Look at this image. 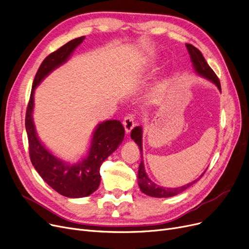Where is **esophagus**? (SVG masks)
<instances>
[{"label": "esophagus", "instance_id": "esophagus-1", "mask_svg": "<svg viewBox=\"0 0 249 249\" xmlns=\"http://www.w3.org/2000/svg\"><path fill=\"white\" fill-rule=\"evenodd\" d=\"M123 124L124 126V131L126 134H128L129 132L132 131L133 127L135 126V117L134 115H126L124 118V122H123Z\"/></svg>", "mask_w": 249, "mask_h": 249}]
</instances>
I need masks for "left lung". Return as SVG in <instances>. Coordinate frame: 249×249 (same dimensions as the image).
<instances>
[{
  "label": "left lung",
  "mask_w": 249,
  "mask_h": 249,
  "mask_svg": "<svg viewBox=\"0 0 249 249\" xmlns=\"http://www.w3.org/2000/svg\"><path fill=\"white\" fill-rule=\"evenodd\" d=\"M186 49L188 51L189 55H191L192 62L195 68L196 72L206 79H208L209 81L213 82L214 84L218 87V89L221 91V84L219 78L217 77V75L214 73V71L211 69V67L208 65V63L206 62L204 55L202 54L196 47H195L192 44L186 43ZM132 139L136 142L137 145L139 146L141 153L143 151V147H142V127L141 126H137L135 127L132 134H131ZM143 158V157H142ZM205 173V172H204ZM204 173L200 175L202 177L204 175ZM200 177H198L197 179L192 181L191 183H188L186 185L180 186V187H176V188H168V187H163L160 186L158 184H156L155 182H153L146 173L145 171V167H144V162L143 159H142L140 166H139V172H138V180H139V186L142 192H143L145 195L153 196V197H169V196H173L180 194L181 192L185 191L187 187H189L191 185H193L194 183H196Z\"/></svg>",
  "instance_id": "left-lung-1"
}]
</instances>
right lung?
<instances>
[{"label": "right lung", "instance_id": "obj_1", "mask_svg": "<svg viewBox=\"0 0 249 249\" xmlns=\"http://www.w3.org/2000/svg\"><path fill=\"white\" fill-rule=\"evenodd\" d=\"M84 39L85 36H81L71 40L44 58L33 80L25 116L29 156L34 168L55 192L73 198L88 196L96 191L101 179V164L116 150L124 137V128L120 121L103 122L94 131L88 155L78 163L70 164L58 159L47 150L35 132L32 118L35 88L54 69L66 63Z\"/></svg>", "mask_w": 249, "mask_h": 249}]
</instances>
